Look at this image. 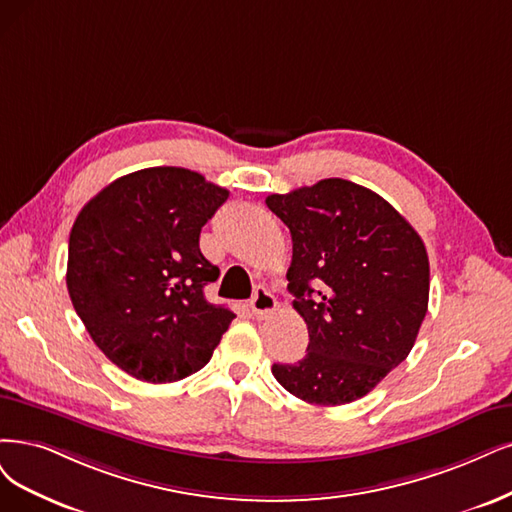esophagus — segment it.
I'll return each instance as SVG.
<instances>
[{"label":"esophagus","instance_id":"obj_1","mask_svg":"<svg viewBox=\"0 0 512 512\" xmlns=\"http://www.w3.org/2000/svg\"><path fill=\"white\" fill-rule=\"evenodd\" d=\"M276 297L268 291V289H263V287H259L257 291H255V295H253V299H251V310H253V314L257 316V318H266V316H270L274 310H276Z\"/></svg>","mask_w":512,"mask_h":512}]
</instances>
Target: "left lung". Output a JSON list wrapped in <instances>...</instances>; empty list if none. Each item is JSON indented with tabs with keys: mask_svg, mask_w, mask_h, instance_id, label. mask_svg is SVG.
<instances>
[{
	"mask_svg": "<svg viewBox=\"0 0 512 512\" xmlns=\"http://www.w3.org/2000/svg\"><path fill=\"white\" fill-rule=\"evenodd\" d=\"M266 204L291 232L289 291L310 335L306 356L272 373L306 403L361 399L418 337L430 291L426 246L382 196L346 179L272 194Z\"/></svg>",
	"mask_w": 512,
	"mask_h": 512,
	"instance_id": "8db88e82",
	"label": "left lung"
}]
</instances>
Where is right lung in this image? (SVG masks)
Listing matches in <instances>:
<instances>
[{"instance_id":"1","label":"right lung","mask_w":512,"mask_h":512,"mask_svg":"<svg viewBox=\"0 0 512 512\" xmlns=\"http://www.w3.org/2000/svg\"><path fill=\"white\" fill-rule=\"evenodd\" d=\"M227 196L194 170L143 168L101 189L71 227V304L109 361L141 382L200 371L236 318L206 301L219 268L200 251Z\"/></svg>"}]
</instances>
